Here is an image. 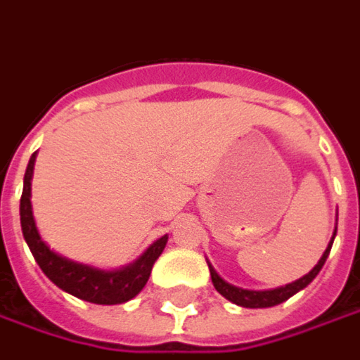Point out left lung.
Masks as SVG:
<instances>
[{
	"label": "left lung",
	"mask_w": 360,
	"mask_h": 360,
	"mask_svg": "<svg viewBox=\"0 0 360 360\" xmlns=\"http://www.w3.org/2000/svg\"><path fill=\"white\" fill-rule=\"evenodd\" d=\"M337 229L333 231V237L331 241L327 245V249L321 255V259L317 260V264L314 269L309 270L306 276H302L296 282H290L286 286H280V288H272V290H247V288H239L235 284H229L227 280H223L212 264L207 260V266H210V274H212V282L215 290L221 294L223 298H227L233 304L241 306V308H272V306H278L282 302H286L288 298H292L294 294H298L300 290H304L308 286L311 280L316 278L319 274L321 266L326 264V259L329 257V251H331V245H333V239H335Z\"/></svg>",
	"instance_id": "obj_1"
}]
</instances>
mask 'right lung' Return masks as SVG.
<instances>
[{
    "label": "right lung",
    "mask_w": 360,
    "mask_h": 360,
    "mask_svg": "<svg viewBox=\"0 0 360 360\" xmlns=\"http://www.w3.org/2000/svg\"><path fill=\"white\" fill-rule=\"evenodd\" d=\"M34 160H37V153H33V156L29 158V165L25 170L19 215H21L25 241L33 252L37 264L46 274V278L72 296L91 302V304H100V306L125 304L135 298L139 292L145 288L153 264L165 251L168 235L156 239L137 260H133L131 264L121 266V269H98V266L62 257L60 252L52 251L43 241L34 223L33 205H31V180H33Z\"/></svg>",
    "instance_id": "1"
}]
</instances>
